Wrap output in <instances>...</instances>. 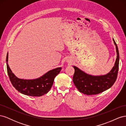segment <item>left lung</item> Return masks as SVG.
<instances>
[{"mask_svg": "<svg viewBox=\"0 0 126 126\" xmlns=\"http://www.w3.org/2000/svg\"><path fill=\"white\" fill-rule=\"evenodd\" d=\"M116 46L117 58L111 70L106 75L94 76L88 74L74 66L75 73L73 82L80 92L87 95L97 94L109 89L116 80L119 69V54L116 42L112 39Z\"/></svg>", "mask_w": 126, "mask_h": 126, "instance_id": "left-lung-1", "label": "left lung"}]
</instances>
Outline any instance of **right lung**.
Returning <instances> with one entry per match:
<instances>
[{"label":"right lung","mask_w":126,"mask_h":126,"mask_svg":"<svg viewBox=\"0 0 126 126\" xmlns=\"http://www.w3.org/2000/svg\"><path fill=\"white\" fill-rule=\"evenodd\" d=\"M8 53L6 57L7 72L13 86L21 94L32 97H40L50 90L54 79L62 70L58 67L49 70L41 77L33 79H24L16 77L8 65Z\"/></svg>","instance_id":"obj_1"}]
</instances>
